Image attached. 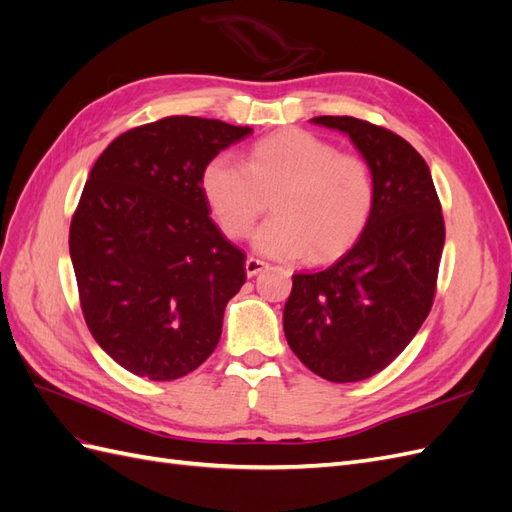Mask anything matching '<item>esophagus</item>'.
<instances>
[{
  "label": "esophagus",
  "instance_id": "obj_1",
  "mask_svg": "<svg viewBox=\"0 0 512 512\" xmlns=\"http://www.w3.org/2000/svg\"><path fill=\"white\" fill-rule=\"evenodd\" d=\"M265 269H267V262L265 260L254 258V256H250V258L245 260V273H247V277H254L260 271H265Z\"/></svg>",
  "mask_w": 512,
  "mask_h": 512
}]
</instances>
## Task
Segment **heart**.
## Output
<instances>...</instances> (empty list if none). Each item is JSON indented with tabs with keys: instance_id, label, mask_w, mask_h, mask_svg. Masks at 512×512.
Returning a JSON list of instances; mask_svg holds the SVG:
<instances>
[{
	"instance_id": "b5f03b06",
	"label": "heart",
	"mask_w": 512,
	"mask_h": 512,
	"mask_svg": "<svg viewBox=\"0 0 512 512\" xmlns=\"http://www.w3.org/2000/svg\"><path fill=\"white\" fill-rule=\"evenodd\" d=\"M215 222L230 239L252 230L273 196V218L254 232V247L271 258L329 260L363 235L376 203L369 164L305 130L260 138L245 164L218 153L200 175Z\"/></svg>"
}]
</instances>
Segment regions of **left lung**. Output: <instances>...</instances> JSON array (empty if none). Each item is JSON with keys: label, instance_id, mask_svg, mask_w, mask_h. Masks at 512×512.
I'll return each mask as SVG.
<instances>
[{"label": "left lung", "instance_id": "8db88e82", "mask_svg": "<svg viewBox=\"0 0 512 512\" xmlns=\"http://www.w3.org/2000/svg\"><path fill=\"white\" fill-rule=\"evenodd\" d=\"M318 126L350 136L374 173L376 203L329 269L294 273L284 333L301 363L329 382H359L391 365L436 297L444 218L427 162L395 132L356 117Z\"/></svg>", "mask_w": 512, "mask_h": 512}]
</instances>
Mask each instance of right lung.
Segmentation results:
<instances>
[{"label":"right lung","mask_w":512,"mask_h":512,"mask_svg":"<svg viewBox=\"0 0 512 512\" xmlns=\"http://www.w3.org/2000/svg\"><path fill=\"white\" fill-rule=\"evenodd\" d=\"M252 128L188 115L132 128L89 173L70 224V258L87 327L123 369L177 380L203 365L245 254L209 218L205 164Z\"/></svg>","instance_id":"1"}]
</instances>
